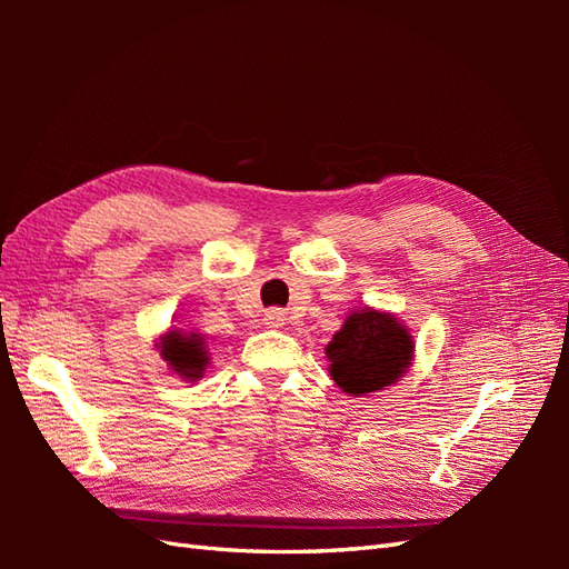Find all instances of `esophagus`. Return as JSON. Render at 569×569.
<instances>
[{
  "instance_id": "esophagus-1",
  "label": "esophagus",
  "mask_w": 569,
  "mask_h": 569,
  "mask_svg": "<svg viewBox=\"0 0 569 569\" xmlns=\"http://www.w3.org/2000/svg\"><path fill=\"white\" fill-rule=\"evenodd\" d=\"M263 320H266L268 327H282L287 322V316H284L282 308H268Z\"/></svg>"
}]
</instances>
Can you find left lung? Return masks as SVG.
I'll return each mask as SVG.
<instances>
[{
	"label": "left lung",
	"mask_w": 569,
	"mask_h": 569,
	"mask_svg": "<svg viewBox=\"0 0 569 569\" xmlns=\"http://www.w3.org/2000/svg\"><path fill=\"white\" fill-rule=\"evenodd\" d=\"M325 353L332 380L347 393L363 396L393 385L408 370L412 339L393 316L363 308L347 318Z\"/></svg>",
	"instance_id": "1"
}]
</instances>
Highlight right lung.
<instances>
[{
    "label": "right lung",
    "instance_id": "1",
    "mask_svg": "<svg viewBox=\"0 0 569 569\" xmlns=\"http://www.w3.org/2000/svg\"><path fill=\"white\" fill-rule=\"evenodd\" d=\"M161 356L168 360V366L173 368L184 380H199L209 356H206V343L199 335H180L178 330L168 332L161 341Z\"/></svg>",
    "mask_w": 569,
    "mask_h": 569
}]
</instances>
